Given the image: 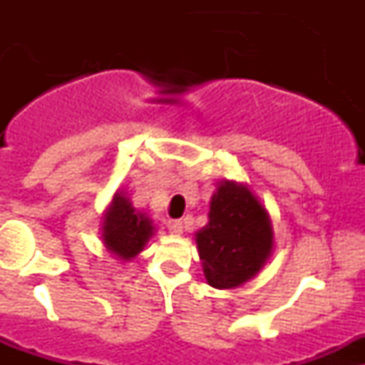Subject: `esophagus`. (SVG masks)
I'll list each match as a JSON object with an SVG mask.
<instances>
[{
    "label": "esophagus",
    "instance_id": "obj_1",
    "mask_svg": "<svg viewBox=\"0 0 365 365\" xmlns=\"http://www.w3.org/2000/svg\"><path fill=\"white\" fill-rule=\"evenodd\" d=\"M168 230L171 231V233L180 235L183 231V222H182V220H169V222H168Z\"/></svg>",
    "mask_w": 365,
    "mask_h": 365
}]
</instances>
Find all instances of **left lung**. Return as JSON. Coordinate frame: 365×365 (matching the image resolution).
Listing matches in <instances>:
<instances>
[{
	"mask_svg": "<svg viewBox=\"0 0 365 365\" xmlns=\"http://www.w3.org/2000/svg\"><path fill=\"white\" fill-rule=\"evenodd\" d=\"M210 220L196 242L210 286L235 288L254 277L272 251L267 212L247 187L220 183L210 203Z\"/></svg>",
	"mask_w": 365,
	"mask_h": 365,
	"instance_id": "obj_1",
	"label": "left lung"
}]
</instances>
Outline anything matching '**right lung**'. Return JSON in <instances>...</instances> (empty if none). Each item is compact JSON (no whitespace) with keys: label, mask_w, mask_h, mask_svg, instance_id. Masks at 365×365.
I'll return each instance as SVG.
<instances>
[{"label":"right lung","mask_w":365,"mask_h":365,"mask_svg":"<svg viewBox=\"0 0 365 365\" xmlns=\"http://www.w3.org/2000/svg\"><path fill=\"white\" fill-rule=\"evenodd\" d=\"M152 235V220L135 212L130 201L118 192L104 219V240L109 251L121 259H130L143 251Z\"/></svg>","instance_id":"1"}]
</instances>
